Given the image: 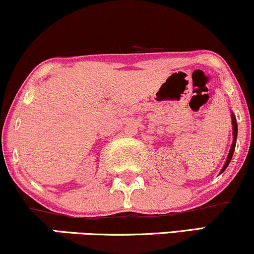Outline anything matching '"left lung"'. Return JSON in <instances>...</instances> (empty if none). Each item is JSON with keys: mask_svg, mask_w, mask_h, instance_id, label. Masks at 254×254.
I'll return each mask as SVG.
<instances>
[{"mask_svg": "<svg viewBox=\"0 0 254 254\" xmlns=\"http://www.w3.org/2000/svg\"><path fill=\"white\" fill-rule=\"evenodd\" d=\"M231 119H232V128H233V141H232V145H231V148H230V152H228V155H227V159L226 161H225V164L223 166V168H221L220 173L221 174L223 172L226 170L227 166L230 165L231 160H232V156H233V152H234V148H236V145H237V136H238V124H237V119H236V115L233 114L232 112H231Z\"/></svg>", "mask_w": 254, "mask_h": 254, "instance_id": "8db88e82", "label": "left lung"}]
</instances>
